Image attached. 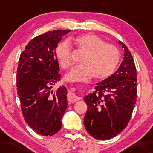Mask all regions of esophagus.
Segmentation results:
<instances>
[{
	"instance_id": "1",
	"label": "esophagus",
	"mask_w": 153,
	"mask_h": 153,
	"mask_svg": "<svg viewBox=\"0 0 153 153\" xmlns=\"http://www.w3.org/2000/svg\"><path fill=\"white\" fill-rule=\"evenodd\" d=\"M68 101H70V102H75V101H78L79 100L81 99V98L79 97V96H76L74 93H69V94H68Z\"/></svg>"
}]
</instances>
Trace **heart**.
Instances as JSON below:
<instances>
[{"label": "heart", "instance_id": "b5f03b06", "mask_svg": "<svg viewBox=\"0 0 153 153\" xmlns=\"http://www.w3.org/2000/svg\"><path fill=\"white\" fill-rule=\"evenodd\" d=\"M77 50L83 52L80 65L75 67L67 75L70 81H84L94 75L97 79H105L114 73L120 59V54L114 45L94 34H84L70 40ZM61 68L68 70L73 63L72 48L68 42L58 43L54 50Z\"/></svg>", "mask_w": 153, "mask_h": 153}]
</instances>
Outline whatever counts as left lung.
<instances>
[{"label": "left lung", "instance_id": "8db88e82", "mask_svg": "<svg viewBox=\"0 0 153 153\" xmlns=\"http://www.w3.org/2000/svg\"><path fill=\"white\" fill-rule=\"evenodd\" d=\"M124 49V60L114 74L98 82L95 91L84 97L88 110L84 125L95 139L109 140L127 127L137 101V71L128 47Z\"/></svg>", "mask_w": 153, "mask_h": 153}]
</instances>
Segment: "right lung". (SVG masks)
Instances as JSON below:
<instances>
[{
  "instance_id": "obj_1",
  "label": "right lung",
  "mask_w": 153,
  "mask_h": 153,
  "mask_svg": "<svg viewBox=\"0 0 153 153\" xmlns=\"http://www.w3.org/2000/svg\"><path fill=\"white\" fill-rule=\"evenodd\" d=\"M71 30H53L36 36L21 54L16 75L17 93L24 119L39 134L52 136L62 127L67 88H52L60 80L57 45Z\"/></svg>"
}]
</instances>
